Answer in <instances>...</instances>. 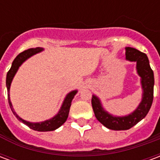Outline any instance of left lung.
<instances>
[{
  "mask_svg": "<svg viewBox=\"0 0 160 160\" xmlns=\"http://www.w3.org/2000/svg\"><path fill=\"white\" fill-rule=\"evenodd\" d=\"M126 59L137 62V71L141 77V85L144 92L142 101L135 111L123 118L112 117L103 110L97 98L95 96L92 98V105L98 121L112 130H127L137 124L147 116L153 100L154 77L147 55L134 48L127 47Z\"/></svg>",
  "mask_w": 160,
  "mask_h": 160,
  "instance_id": "8db88e82",
  "label": "left lung"
}]
</instances>
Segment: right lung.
<instances>
[{"mask_svg":"<svg viewBox=\"0 0 160 160\" xmlns=\"http://www.w3.org/2000/svg\"><path fill=\"white\" fill-rule=\"evenodd\" d=\"M41 50H42V48L40 47H37L34 49H29L24 50L23 52L19 53L18 56H16V58L13 60V62L12 63V67L11 68L9 69V71L7 73V80H6V84H7V88L8 91V103L9 106L12 110V113L14 114L16 118H18L19 121H21L23 123H25L30 128H32L33 130L40 131V132H45V131H53L58 128L60 126H62L65 122H66L67 118L68 117V113H69L70 106H71V103L73 100L74 95L76 94L77 91H73L71 92L70 93L68 94L66 99L64 100L62 106L61 108V110L58 112V114L56 115L55 118H53L50 120H47L45 122H42L40 123H33V122H26V121L23 120L21 118H19L18 115L16 114L13 109H12V104H11V101H10V97H9V89H10V85L12 82V80L13 76L15 75L17 70L19 68V67L22 64L23 62H25L27 58H29L30 56H32L36 53L40 52Z\"/></svg>","mask_w":160,"mask_h":160,"instance_id":"right-lung-1","label":"right lung"}]
</instances>
